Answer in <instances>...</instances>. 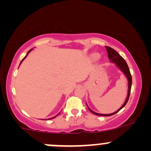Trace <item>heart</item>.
I'll list each match as a JSON object with an SVG mask.
<instances>
[{
    "label": "heart",
    "instance_id": "b5f03b06",
    "mask_svg": "<svg viewBox=\"0 0 151 151\" xmlns=\"http://www.w3.org/2000/svg\"><path fill=\"white\" fill-rule=\"evenodd\" d=\"M99 57V54L96 52H91L89 55H88V59L90 61H93V60H96Z\"/></svg>",
    "mask_w": 151,
    "mask_h": 151
}]
</instances>
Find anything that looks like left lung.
Instances as JSON below:
<instances>
[{"mask_svg":"<svg viewBox=\"0 0 151 151\" xmlns=\"http://www.w3.org/2000/svg\"><path fill=\"white\" fill-rule=\"evenodd\" d=\"M106 51L108 52V58L110 59V62L111 63H114V65H116V66L118 67V68L120 70L121 72H123L125 76L127 78L128 80V84H129V88H128V94H127V97L126 99V101L124 102V104L122 105V106L121 107L120 109H119L116 111L114 112L112 114H99L96 113V112H94L93 111L91 110V109L88 106L87 104H86V106H87V108L89 109V110L91 113L95 114V115H98V116H112L114 114H116L117 112H119V111L121 110V109L124 108L126 104H127L128 101H129V96H130V93H131V84H132V77H131V73H130V70L129 67H128L127 63L124 60V59L119 55V53L116 51L115 50H114L113 48L110 47L106 46Z\"/></svg>","mask_w":151,"mask_h":151,"instance_id":"8db88e82","label":"left lung"}]
</instances>
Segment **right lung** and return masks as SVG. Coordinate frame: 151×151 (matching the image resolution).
I'll return each instance as SVG.
<instances>
[{
	"instance_id": "right-lung-1",
	"label": "right lung",
	"mask_w": 151,
	"mask_h": 151,
	"mask_svg": "<svg viewBox=\"0 0 151 151\" xmlns=\"http://www.w3.org/2000/svg\"><path fill=\"white\" fill-rule=\"evenodd\" d=\"M32 49H31L30 50H29V51H28V52H27V55H25V58H24L23 59H22V61H21V62H20V65H21V63H22V61H23V60H25V59L26 58V57H27V55H28V54H29V53H30L31 51H32ZM60 114V113H59L58 114H57V115H56V116H54V117H52V118H50V119H55V117H57V116H58V115H59V114Z\"/></svg>"
}]
</instances>
